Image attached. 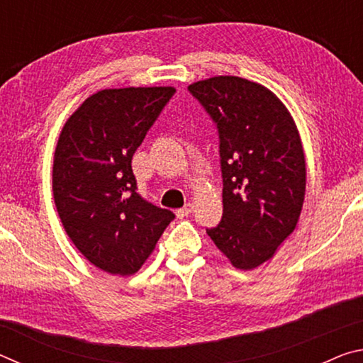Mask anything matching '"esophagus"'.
<instances>
[{"label": "esophagus", "instance_id": "1", "mask_svg": "<svg viewBox=\"0 0 363 363\" xmlns=\"http://www.w3.org/2000/svg\"><path fill=\"white\" fill-rule=\"evenodd\" d=\"M192 211H194V205L187 203V205H184L182 208H179V210H176V214H177V218H184V216H189V214Z\"/></svg>", "mask_w": 363, "mask_h": 363}]
</instances>
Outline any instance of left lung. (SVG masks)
<instances>
[{
    "label": "left lung",
    "mask_w": 363,
    "mask_h": 363,
    "mask_svg": "<svg viewBox=\"0 0 363 363\" xmlns=\"http://www.w3.org/2000/svg\"><path fill=\"white\" fill-rule=\"evenodd\" d=\"M219 134L223 219L206 229L233 267L250 270L274 256L298 224L306 160L293 116L266 86L213 77L189 86Z\"/></svg>",
    "instance_id": "1"
}]
</instances>
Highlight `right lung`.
<instances>
[{
	"label": "right lung",
	"mask_w": 363,
	"mask_h": 363,
	"mask_svg": "<svg viewBox=\"0 0 363 363\" xmlns=\"http://www.w3.org/2000/svg\"><path fill=\"white\" fill-rule=\"evenodd\" d=\"M174 93L173 86L102 89L60 131L54 203L79 253L108 274H136L174 219L138 194L131 168L134 152Z\"/></svg>",
	"instance_id": "1"
}]
</instances>
